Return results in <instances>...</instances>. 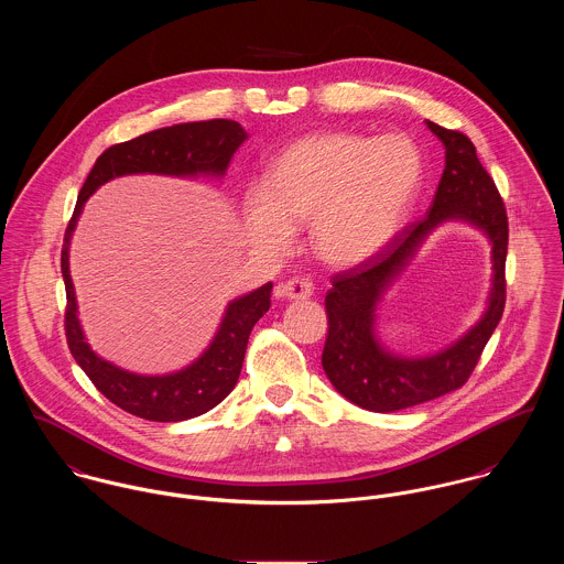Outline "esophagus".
I'll return each mask as SVG.
<instances>
[{
    "mask_svg": "<svg viewBox=\"0 0 564 564\" xmlns=\"http://www.w3.org/2000/svg\"><path fill=\"white\" fill-rule=\"evenodd\" d=\"M278 291H280V295H282V297L300 302V300H308V297L313 295V284H311V282H306V280L293 278V280L284 282V284H280V286H278Z\"/></svg>",
    "mask_w": 564,
    "mask_h": 564,
    "instance_id": "obj_1",
    "label": "esophagus"
}]
</instances>
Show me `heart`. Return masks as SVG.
Instances as JSON below:
<instances>
[{
	"label": "heart",
	"instance_id": "heart-1",
	"mask_svg": "<svg viewBox=\"0 0 564 564\" xmlns=\"http://www.w3.org/2000/svg\"><path fill=\"white\" fill-rule=\"evenodd\" d=\"M421 182V150L403 134L304 137L271 162L262 184L245 191V232L256 247L282 253L297 224L308 221L322 262L358 267L398 237Z\"/></svg>",
	"mask_w": 564,
	"mask_h": 564
}]
</instances>
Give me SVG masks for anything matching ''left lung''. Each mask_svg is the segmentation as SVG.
Wrapping results in <instances>:
<instances>
[{
  "label": "left lung",
  "mask_w": 564,
  "mask_h": 564,
  "mask_svg": "<svg viewBox=\"0 0 564 564\" xmlns=\"http://www.w3.org/2000/svg\"><path fill=\"white\" fill-rule=\"evenodd\" d=\"M445 148V169L421 221L403 228L376 258L332 278L325 295L327 338L322 365L332 387L371 412H395L460 389L476 369L506 304L508 217L474 143L456 130L425 121ZM460 220L491 242L494 275L484 317L458 341L430 357H402L377 336V306L422 241L438 226Z\"/></svg>",
  "instance_id": "1"
}]
</instances>
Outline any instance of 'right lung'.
<instances>
[{
  "mask_svg": "<svg viewBox=\"0 0 564 564\" xmlns=\"http://www.w3.org/2000/svg\"><path fill=\"white\" fill-rule=\"evenodd\" d=\"M247 141L241 123L210 119L177 123L141 134L132 141L108 148L88 173L78 195L74 217L67 226L61 269L67 291L65 329L69 349L97 391L121 410L148 421H186L224 402L241 376L249 332L271 306V289H260L235 297L210 340V345L186 367L145 376L117 367L90 349L80 319L78 300L69 271V247L86 199L106 182L121 175L154 173L171 177H224L235 152Z\"/></svg>",
  "mask_w": 564,
  "mask_h": 564,
  "instance_id": "right-lung-1",
  "label": "right lung"
}]
</instances>
